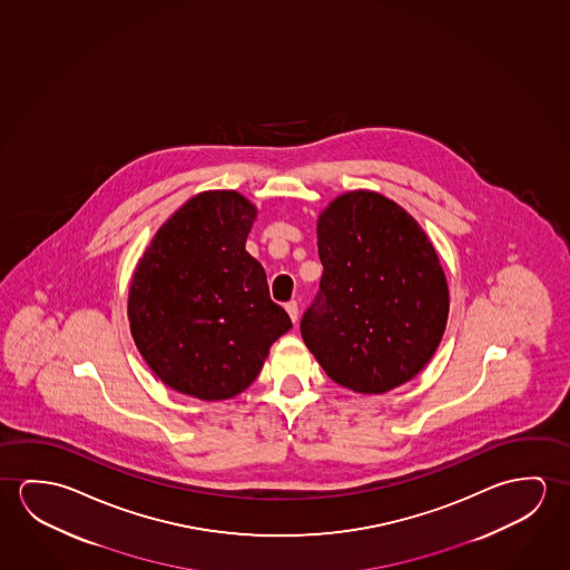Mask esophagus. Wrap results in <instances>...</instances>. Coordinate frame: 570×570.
<instances>
[{"mask_svg": "<svg viewBox=\"0 0 570 570\" xmlns=\"http://www.w3.org/2000/svg\"><path fill=\"white\" fill-rule=\"evenodd\" d=\"M285 308H287V313H289L291 321H293V323H297V318H298L297 301H289V303H287V305H285Z\"/></svg>", "mask_w": 570, "mask_h": 570, "instance_id": "esophagus-1", "label": "esophagus"}]
</instances>
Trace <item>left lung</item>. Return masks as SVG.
I'll use <instances>...</instances> for the list:
<instances>
[{
	"mask_svg": "<svg viewBox=\"0 0 570 570\" xmlns=\"http://www.w3.org/2000/svg\"><path fill=\"white\" fill-rule=\"evenodd\" d=\"M321 289L301 318L316 361L344 389L382 394L414 379L442 341L450 293L416 219L376 191H346L316 222Z\"/></svg>",
	"mask_w": 570,
	"mask_h": 570,
	"instance_id": "obj_1",
	"label": "left lung"
}]
</instances>
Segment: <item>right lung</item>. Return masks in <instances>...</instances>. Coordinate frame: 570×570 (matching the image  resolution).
<instances>
[{
  "label": "right lung",
  "mask_w": 570,
  "mask_h": 570,
  "mask_svg": "<svg viewBox=\"0 0 570 570\" xmlns=\"http://www.w3.org/2000/svg\"><path fill=\"white\" fill-rule=\"evenodd\" d=\"M255 216L237 191H202L164 222L136 265L130 333L150 371L181 394L214 402L244 392L293 326L245 252Z\"/></svg>",
  "instance_id": "obj_1"
}]
</instances>
